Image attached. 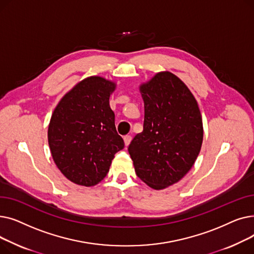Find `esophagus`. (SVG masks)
Returning a JSON list of instances; mask_svg holds the SVG:
<instances>
[{"label":"esophagus","instance_id":"1","mask_svg":"<svg viewBox=\"0 0 254 254\" xmlns=\"http://www.w3.org/2000/svg\"><path fill=\"white\" fill-rule=\"evenodd\" d=\"M124 140H125V144H126V146H128V145H129V143H130V141H131V136L127 135V136H125V137H124Z\"/></svg>","mask_w":254,"mask_h":254}]
</instances>
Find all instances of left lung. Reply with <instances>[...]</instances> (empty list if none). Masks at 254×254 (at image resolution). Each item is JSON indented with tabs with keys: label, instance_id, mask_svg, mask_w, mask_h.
I'll list each match as a JSON object with an SVG mask.
<instances>
[{
	"label": "left lung",
	"instance_id": "obj_1",
	"mask_svg": "<svg viewBox=\"0 0 254 254\" xmlns=\"http://www.w3.org/2000/svg\"><path fill=\"white\" fill-rule=\"evenodd\" d=\"M143 131L128 146L137 176L154 190L178 182L193 166L203 142L197 103L181 80L157 73L140 86Z\"/></svg>",
	"mask_w": 254,
	"mask_h": 254
}]
</instances>
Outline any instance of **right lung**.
Here are the masks:
<instances>
[{
	"label": "right lung",
	"instance_id": "right-lung-1",
	"mask_svg": "<svg viewBox=\"0 0 254 254\" xmlns=\"http://www.w3.org/2000/svg\"><path fill=\"white\" fill-rule=\"evenodd\" d=\"M114 88L102 77H88L66 93L51 116L48 143L53 161L76 184L92 186L102 181L114 154L125 147L109 105Z\"/></svg>",
	"mask_w": 254,
	"mask_h": 254
}]
</instances>
